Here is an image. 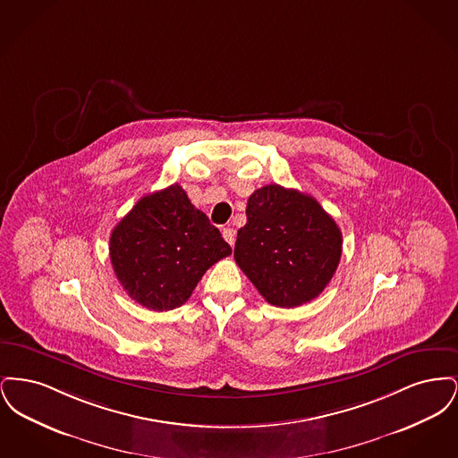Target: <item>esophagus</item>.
Wrapping results in <instances>:
<instances>
[{"instance_id": "esophagus-1", "label": "esophagus", "mask_w": 458, "mask_h": 458, "mask_svg": "<svg viewBox=\"0 0 458 458\" xmlns=\"http://www.w3.org/2000/svg\"><path fill=\"white\" fill-rule=\"evenodd\" d=\"M223 239L226 240L232 247H233V243H235V230L233 228H223Z\"/></svg>"}]
</instances>
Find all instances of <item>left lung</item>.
Wrapping results in <instances>:
<instances>
[{"label":"left lung","instance_id":"8db88e82","mask_svg":"<svg viewBox=\"0 0 458 458\" xmlns=\"http://www.w3.org/2000/svg\"><path fill=\"white\" fill-rule=\"evenodd\" d=\"M235 261L276 307L316 299L342 258V232L314 197L271 183L247 200Z\"/></svg>","mask_w":458,"mask_h":458}]
</instances>
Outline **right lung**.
<instances>
[{"label":"right lung","mask_w":458,"mask_h":458,"mask_svg":"<svg viewBox=\"0 0 458 458\" xmlns=\"http://www.w3.org/2000/svg\"><path fill=\"white\" fill-rule=\"evenodd\" d=\"M230 254L218 228L178 183L142 197L109 237L118 282L151 310L185 304L202 275Z\"/></svg>","instance_id":"1"}]
</instances>
